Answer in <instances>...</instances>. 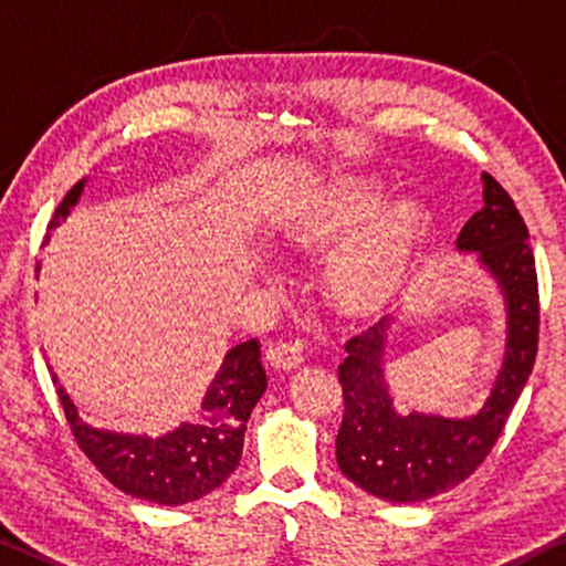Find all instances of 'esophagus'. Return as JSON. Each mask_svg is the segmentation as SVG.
Instances as JSON below:
<instances>
[{"label": "esophagus", "mask_w": 566, "mask_h": 566, "mask_svg": "<svg viewBox=\"0 0 566 566\" xmlns=\"http://www.w3.org/2000/svg\"><path fill=\"white\" fill-rule=\"evenodd\" d=\"M265 361L274 369H297L303 365V354L292 343H271L265 348Z\"/></svg>", "instance_id": "obj_1"}]
</instances>
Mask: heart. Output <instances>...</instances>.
<instances>
[{"instance_id":"b5f03b06","label":"heart","mask_w":566,"mask_h":566,"mask_svg":"<svg viewBox=\"0 0 566 566\" xmlns=\"http://www.w3.org/2000/svg\"><path fill=\"white\" fill-rule=\"evenodd\" d=\"M386 201V191L365 175H340L290 201L282 233L290 247L333 252L324 269V301L337 319L375 322L405 295L431 237L423 201Z\"/></svg>"}]
</instances>
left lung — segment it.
Returning <instances> with one entry per match:
<instances>
[{
	"mask_svg": "<svg viewBox=\"0 0 566 566\" xmlns=\"http://www.w3.org/2000/svg\"><path fill=\"white\" fill-rule=\"evenodd\" d=\"M482 180L484 207L463 226L458 250L476 252L503 290L509 311L503 369L484 407L463 420L396 412L382 378V319L350 337L348 356L337 369L346 405L335 439L337 465L369 495L391 503H420L465 482L495 447L535 367L541 297L530 231L509 191L492 175L484 172Z\"/></svg>",
	"mask_w": 566,
	"mask_h": 566,
	"instance_id": "8db88e82",
	"label": "left lung"
}]
</instances>
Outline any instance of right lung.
<instances>
[{"label":"right lung","mask_w":566,"mask_h":566,"mask_svg":"<svg viewBox=\"0 0 566 566\" xmlns=\"http://www.w3.org/2000/svg\"><path fill=\"white\" fill-rule=\"evenodd\" d=\"M84 191L80 180L57 205L48 231L69 216ZM53 382L57 378L53 375ZM265 369L258 340H244L226 354L223 367L207 388L201 418L165 437L101 431L82 423L74 401L57 386L63 412L80 450L114 486L157 505H184L205 497L237 471L247 420L265 391Z\"/></svg>","instance_id":"add662e5"}]
</instances>
